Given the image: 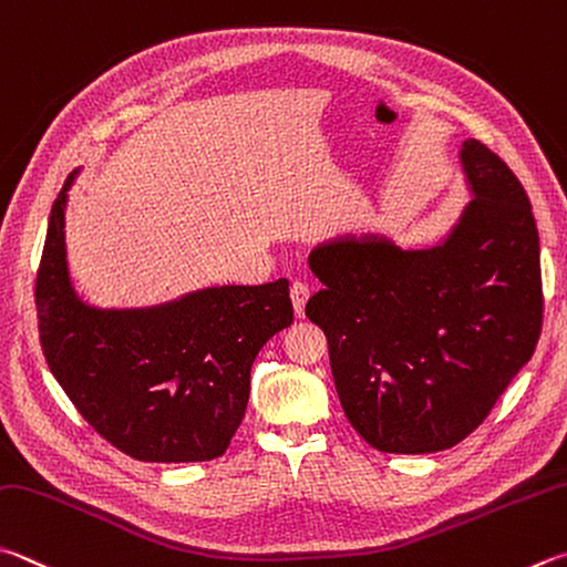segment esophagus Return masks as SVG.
I'll return each instance as SVG.
<instances>
[{
  "instance_id": "esophagus-1",
  "label": "esophagus",
  "mask_w": 567,
  "mask_h": 567,
  "mask_svg": "<svg viewBox=\"0 0 567 567\" xmlns=\"http://www.w3.org/2000/svg\"><path fill=\"white\" fill-rule=\"evenodd\" d=\"M290 295H292V305H295V315L302 317L305 315V305L310 300V285L302 282V280H295L290 287Z\"/></svg>"
}]
</instances>
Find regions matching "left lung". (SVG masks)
<instances>
[{"mask_svg":"<svg viewBox=\"0 0 567 567\" xmlns=\"http://www.w3.org/2000/svg\"><path fill=\"white\" fill-rule=\"evenodd\" d=\"M476 198L444 245L401 250L342 238L310 255L324 290L305 315L322 329L349 424L384 454L458 444L528 362L543 327L540 243L506 163L471 138Z\"/></svg>","mask_w":567,"mask_h":567,"instance_id":"left-lung-1","label":"left lung"}]
</instances>
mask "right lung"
<instances>
[{"instance_id": "1", "label": "right lung", "mask_w": 567, "mask_h": 567, "mask_svg": "<svg viewBox=\"0 0 567 567\" xmlns=\"http://www.w3.org/2000/svg\"><path fill=\"white\" fill-rule=\"evenodd\" d=\"M69 176L37 270L39 342L71 404L113 449L138 461H210L228 451L250 396V367L292 324L290 282L213 287L148 312L76 300L64 257Z\"/></svg>"}]
</instances>
